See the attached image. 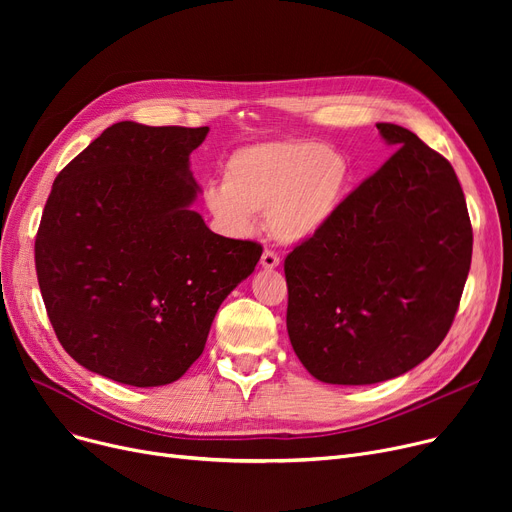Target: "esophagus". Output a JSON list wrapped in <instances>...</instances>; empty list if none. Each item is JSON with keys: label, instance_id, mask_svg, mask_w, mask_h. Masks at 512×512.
Here are the masks:
<instances>
[{"label": "esophagus", "instance_id": "obj_1", "mask_svg": "<svg viewBox=\"0 0 512 512\" xmlns=\"http://www.w3.org/2000/svg\"><path fill=\"white\" fill-rule=\"evenodd\" d=\"M278 265H280V257L274 251H263L261 267H265V270H274Z\"/></svg>", "mask_w": 512, "mask_h": 512}]
</instances>
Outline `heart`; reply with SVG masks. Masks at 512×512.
<instances>
[{
  "instance_id": "obj_1",
  "label": "heart",
  "mask_w": 512,
  "mask_h": 512,
  "mask_svg": "<svg viewBox=\"0 0 512 512\" xmlns=\"http://www.w3.org/2000/svg\"><path fill=\"white\" fill-rule=\"evenodd\" d=\"M346 157L313 139H276L236 149L222 170V186L205 191V209L226 234L251 232L265 211L270 234L299 245L321 232L336 213L348 182Z\"/></svg>"
}]
</instances>
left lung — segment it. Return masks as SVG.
I'll list each match as a JSON object with an SVG mask.
<instances>
[{
  "label": "left lung",
  "instance_id": "left-lung-1",
  "mask_svg": "<svg viewBox=\"0 0 512 512\" xmlns=\"http://www.w3.org/2000/svg\"><path fill=\"white\" fill-rule=\"evenodd\" d=\"M375 126L396 153L284 261L290 344L326 384H378L425 361L471 267L473 230L450 161L407 128Z\"/></svg>",
  "mask_w": 512,
  "mask_h": 512
}]
</instances>
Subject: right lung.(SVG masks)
<instances>
[{
	"instance_id": "right-lung-1",
	"label": "right lung",
	"mask_w": 512,
	"mask_h": 512,
	"mask_svg": "<svg viewBox=\"0 0 512 512\" xmlns=\"http://www.w3.org/2000/svg\"><path fill=\"white\" fill-rule=\"evenodd\" d=\"M207 132L118 122L51 186L35 240L41 297L64 351L103 378H182L261 257L257 242L213 234L191 209L188 155Z\"/></svg>"
}]
</instances>
